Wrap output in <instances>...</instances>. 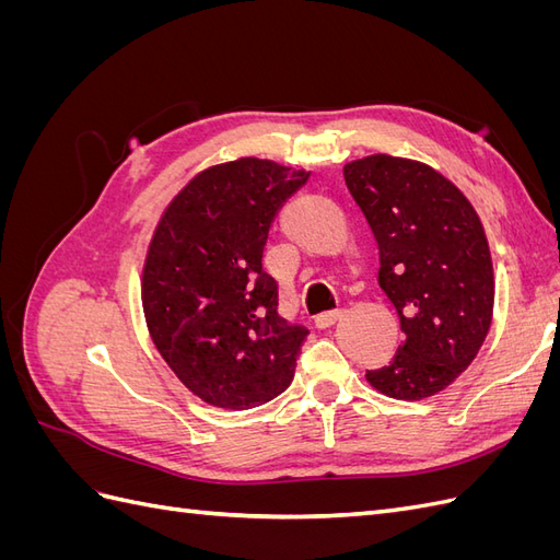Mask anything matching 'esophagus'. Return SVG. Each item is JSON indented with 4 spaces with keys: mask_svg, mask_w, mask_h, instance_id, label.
Wrapping results in <instances>:
<instances>
[{
    "mask_svg": "<svg viewBox=\"0 0 560 560\" xmlns=\"http://www.w3.org/2000/svg\"><path fill=\"white\" fill-rule=\"evenodd\" d=\"M341 311H331V313H322V315H317L315 317V327L317 329H329L331 325H336L338 319H341Z\"/></svg>",
    "mask_w": 560,
    "mask_h": 560,
    "instance_id": "34e87169",
    "label": "esophagus"
}]
</instances>
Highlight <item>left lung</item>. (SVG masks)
<instances>
[{
  "label": "left lung",
  "instance_id": "8db88e82",
  "mask_svg": "<svg viewBox=\"0 0 560 560\" xmlns=\"http://www.w3.org/2000/svg\"><path fill=\"white\" fill-rule=\"evenodd\" d=\"M348 191L378 245V284L404 341L366 383L418 401L442 393L474 362L493 322L495 276L481 219L428 163L371 154L343 167Z\"/></svg>",
  "mask_w": 560,
  "mask_h": 560
}]
</instances>
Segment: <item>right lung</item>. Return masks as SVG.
Listing matches in <instances>:
<instances>
[{
    "label": "right lung",
    "instance_id": "1",
    "mask_svg": "<svg viewBox=\"0 0 560 560\" xmlns=\"http://www.w3.org/2000/svg\"><path fill=\"white\" fill-rule=\"evenodd\" d=\"M306 173L243 156L198 173L167 202L142 268L151 341L186 389L245 411L290 387L308 331L278 315L261 268L268 229Z\"/></svg>",
    "mask_w": 560,
    "mask_h": 560
}]
</instances>
